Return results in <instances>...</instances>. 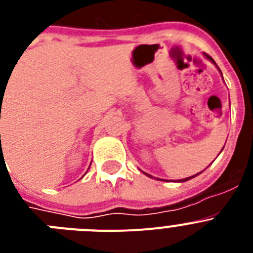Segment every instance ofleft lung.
<instances>
[{
    "instance_id": "left-lung-1",
    "label": "left lung",
    "mask_w": 253,
    "mask_h": 253,
    "mask_svg": "<svg viewBox=\"0 0 253 253\" xmlns=\"http://www.w3.org/2000/svg\"><path fill=\"white\" fill-rule=\"evenodd\" d=\"M204 55H205V58H207V59H209L210 62H211V63H213V64H215V66H216V63H215V62H214V59H213V58L210 57V55H208V54H204ZM216 68H218V66H216ZM218 69H219V68H218ZM219 72H220V69H219ZM220 73H222V72H220ZM202 172H203V171H202ZM202 172H199V173H196V175H194V176H190V177H186V178H181V180H178V182H185V181H187V180H191V178H194V177H195V176L200 175V173H202ZM143 173H144V175H147V176H148V177H153V176H152V175H148V173H146V172H143ZM157 180H161V178H157ZM161 181H162V180H161Z\"/></svg>"
}]
</instances>
